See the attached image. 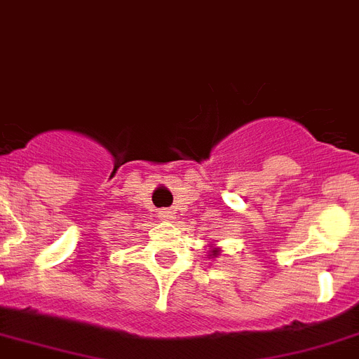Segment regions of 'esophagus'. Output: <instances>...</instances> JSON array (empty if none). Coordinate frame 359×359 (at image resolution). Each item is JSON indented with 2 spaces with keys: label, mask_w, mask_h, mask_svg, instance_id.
<instances>
[{
  "label": "esophagus",
  "mask_w": 359,
  "mask_h": 359,
  "mask_svg": "<svg viewBox=\"0 0 359 359\" xmlns=\"http://www.w3.org/2000/svg\"><path fill=\"white\" fill-rule=\"evenodd\" d=\"M158 217H161L162 221H170V219H173V213L164 208V210H161V212H158Z\"/></svg>",
  "instance_id": "34e87169"
}]
</instances>
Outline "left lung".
I'll list each match as a JSON object with an SVG mask.
<instances>
[{
  "instance_id": "8db88e82",
  "label": "left lung",
  "mask_w": 359,
  "mask_h": 359,
  "mask_svg": "<svg viewBox=\"0 0 359 359\" xmlns=\"http://www.w3.org/2000/svg\"><path fill=\"white\" fill-rule=\"evenodd\" d=\"M217 255H219V250H212V254H210V257H217Z\"/></svg>"
}]
</instances>
